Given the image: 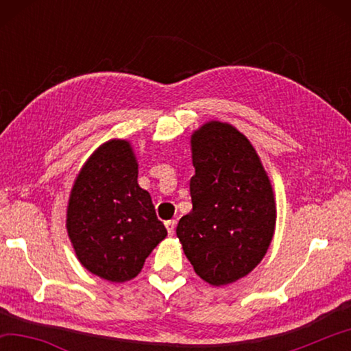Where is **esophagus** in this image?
Masks as SVG:
<instances>
[{"label":"esophagus","mask_w":351,"mask_h":351,"mask_svg":"<svg viewBox=\"0 0 351 351\" xmlns=\"http://www.w3.org/2000/svg\"><path fill=\"white\" fill-rule=\"evenodd\" d=\"M175 226H176L175 219H169V221H165V228H167V232H169L170 235L175 234Z\"/></svg>","instance_id":"esophagus-1"}]
</instances>
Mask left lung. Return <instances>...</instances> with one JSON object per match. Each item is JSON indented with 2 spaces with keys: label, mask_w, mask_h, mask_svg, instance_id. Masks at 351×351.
<instances>
[{
  "label": "left lung",
  "mask_w": 351,
  "mask_h": 351,
  "mask_svg": "<svg viewBox=\"0 0 351 351\" xmlns=\"http://www.w3.org/2000/svg\"><path fill=\"white\" fill-rule=\"evenodd\" d=\"M193 209L176 226L184 254L207 283L249 274L276 228L271 182L254 147L229 123L209 122L192 136Z\"/></svg>",
  "instance_id": "obj_1"
}]
</instances>
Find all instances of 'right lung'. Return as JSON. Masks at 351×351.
<instances>
[{
    "label": "right lung",
    "instance_id": "add662e5",
    "mask_svg": "<svg viewBox=\"0 0 351 351\" xmlns=\"http://www.w3.org/2000/svg\"><path fill=\"white\" fill-rule=\"evenodd\" d=\"M66 228L80 263L110 282L139 274L153 247L167 235L127 141L99 147L71 192Z\"/></svg>",
    "mask_w": 351,
    "mask_h": 351
}]
</instances>
